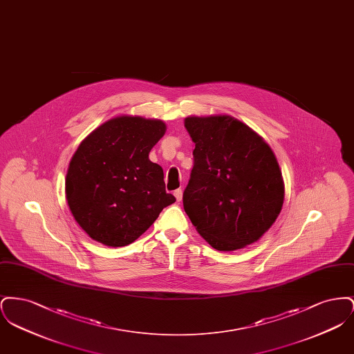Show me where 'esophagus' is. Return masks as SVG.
<instances>
[{"label":"esophagus","mask_w":354,"mask_h":354,"mask_svg":"<svg viewBox=\"0 0 354 354\" xmlns=\"http://www.w3.org/2000/svg\"><path fill=\"white\" fill-rule=\"evenodd\" d=\"M174 196L176 198L178 202H182V198H183V191L180 188H178L176 191H174Z\"/></svg>","instance_id":"esophagus-1"}]
</instances>
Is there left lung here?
<instances>
[{
	"instance_id": "obj_1",
	"label": "left lung",
	"mask_w": 354,
	"mask_h": 354,
	"mask_svg": "<svg viewBox=\"0 0 354 354\" xmlns=\"http://www.w3.org/2000/svg\"><path fill=\"white\" fill-rule=\"evenodd\" d=\"M185 127L195 143L185 214L218 251L256 243L284 203V180L270 145L231 115L187 117Z\"/></svg>"
}]
</instances>
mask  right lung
I'll return each instance as SVG.
<instances>
[{"instance_id": "add662e5", "label": "right lung", "mask_w": 354, "mask_h": 354, "mask_svg": "<svg viewBox=\"0 0 354 354\" xmlns=\"http://www.w3.org/2000/svg\"><path fill=\"white\" fill-rule=\"evenodd\" d=\"M166 130L160 119L118 115L81 142L68 163L65 192L74 219L93 240L129 245L175 203L163 169L149 159Z\"/></svg>"}]
</instances>
